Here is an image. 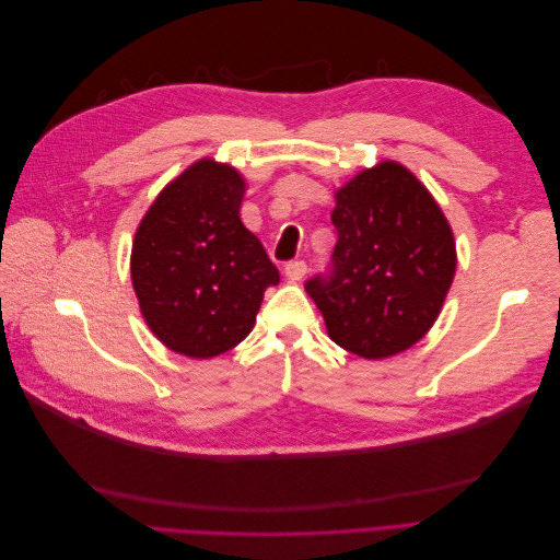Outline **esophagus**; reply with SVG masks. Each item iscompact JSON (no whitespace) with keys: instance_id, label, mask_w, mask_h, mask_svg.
I'll use <instances>...</instances> for the list:
<instances>
[{"instance_id":"obj_1","label":"esophagus","mask_w":560,"mask_h":560,"mask_svg":"<svg viewBox=\"0 0 560 560\" xmlns=\"http://www.w3.org/2000/svg\"><path fill=\"white\" fill-rule=\"evenodd\" d=\"M308 273V266H306V261H290L284 266V276H287V280H301L303 276Z\"/></svg>"}]
</instances>
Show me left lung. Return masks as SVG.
I'll return each mask as SVG.
<instances>
[{
  "label": "left lung",
  "mask_w": 560,
  "mask_h": 560,
  "mask_svg": "<svg viewBox=\"0 0 560 560\" xmlns=\"http://www.w3.org/2000/svg\"><path fill=\"white\" fill-rule=\"evenodd\" d=\"M331 222L329 276L306 282L331 341L364 360L418 343L442 313L457 264L432 194L401 163L381 161L336 191Z\"/></svg>",
  "instance_id": "left-lung-1"
}]
</instances>
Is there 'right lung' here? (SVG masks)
I'll use <instances>...</instances> for the list:
<instances>
[{
    "instance_id": "1",
    "label": "right lung",
    "mask_w": 560,
    "mask_h": 560,
    "mask_svg": "<svg viewBox=\"0 0 560 560\" xmlns=\"http://www.w3.org/2000/svg\"><path fill=\"white\" fill-rule=\"evenodd\" d=\"M245 179L200 159L151 202L135 231L130 278L147 327L173 352L210 360L252 331L280 273L241 222Z\"/></svg>"
}]
</instances>
